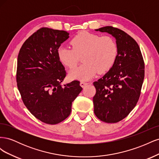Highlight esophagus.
I'll return each instance as SVG.
<instances>
[{
    "instance_id": "obj_1",
    "label": "esophagus",
    "mask_w": 159,
    "mask_h": 159,
    "mask_svg": "<svg viewBox=\"0 0 159 159\" xmlns=\"http://www.w3.org/2000/svg\"><path fill=\"white\" fill-rule=\"evenodd\" d=\"M88 84L87 83V82H85V81H81V82H80V85L81 86V87H82V88H84L85 87V86L86 85H88Z\"/></svg>"
}]
</instances>
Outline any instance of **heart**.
<instances>
[{
	"label": "heart",
	"mask_w": 159,
	"mask_h": 159,
	"mask_svg": "<svg viewBox=\"0 0 159 159\" xmlns=\"http://www.w3.org/2000/svg\"><path fill=\"white\" fill-rule=\"evenodd\" d=\"M72 48L61 46L57 54L62 64L74 68L82 56L84 63L70 71L72 80H89L112 68L117 56V46L111 36L82 32L71 41Z\"/></svg>",
	"instance_id": "1"
}]
</instances>
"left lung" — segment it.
<instances>
[{
  "instance_id": "8db88e82",
  "label": "left lung",
  "mask_w": 159,
  "mask_h": 159,
  "mask_svg": "<svg viewBox=\"0 0 159 159\" xmlns=\"http://www.w3.org/2000/svg\"><path fill=\"white\" fill-rule=\"evenodd\" d=\"M95 30L115 38L117 56L107 73L93 82L94 113L103 122L117 123L137 105L145 77V63L137 42L126 32L113 26Z\"/></svg>"
}]
</instances>
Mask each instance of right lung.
Wrapping results in <instances>:
<instances>
[{"instance_id":"right-lung-1","label":"right lung","mask_w":159,"mask_h":159,"mask_svg":"<svg viewBox=\"0 0 159 159\" xmlns=\"http://www.w3.org/2000/svg\"><path fill=\"white\" fill-rule=\"evenodd\" d=\"M68 38L66 31L41 28L24 42L18 56L16 82L22 102L46 124L68 117L72 102L82 90L78 80L61 85L66 71L57 52Z\"/></svg>"}]
</instances>
